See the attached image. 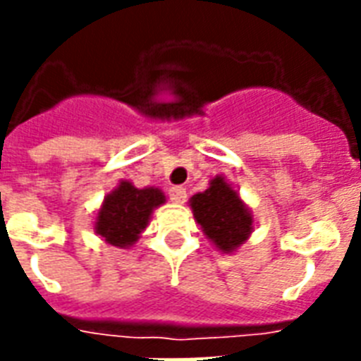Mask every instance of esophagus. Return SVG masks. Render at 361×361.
I'll return each instance as SVG.
<instances>
[{
	"label": "esophagus",
	"mask_w": 361,
	"mask_h": 361,
	"mask_svg": "<svg viewBox=\"0 0 361 361\" xmlns=\"http://www.w3.org/2000/svg\"><path fill=\"white\" fill-rule=\"evenodd\" d=\"M169 197L174 204H183L187 198V191L183 187H172L169 191Z\"/></svg>",
	"instance_id": "1"
}]
</instances>
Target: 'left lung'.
<instances>
[{
  "label": "left lung",
  "mask_w": 361,
  "mask_h": 361,
  "mask_svg": "<svg viewBox=\"0 0 361 361\" xmlns=\"http://www.w3.org/2000/svg\"><path fill=\"white\" fill-rule=\"evenodd\" d=\"M189 206L206 238L221 252L238 251L251 236L252 212L225 176L209 180L208 189L192 195Z\"/></svg>",
  "instance_id": "obj_1"
}]
</instances>
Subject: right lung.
Masks as SVG:
<instances>
[{"instance_id": "right-lung-1", "label": "right lung", "mask_w": 361, "mask_h": 361, "mask_svg": "<svg viewBox=\"0 0 361 361\" xmlns=\"http://www.w3.org/2000/svg\"><path fill=\"white\" fill-rule=\"evenodd\" d=\"M166 202L164 192L157 187L138 189L130 181L121 180L114 191L104 197L93 231L109 245L127 249L138 241L146 231L153 209Z\"/></svg>"}]
</instances>
